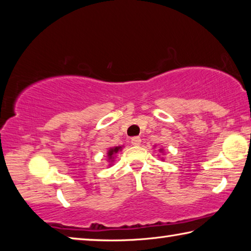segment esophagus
Listing matches in <instances>:
<instances>
[{
	"instance_id": "1",
	"label": "esophagus",
	"mask_w": 251,
	"mask_h": 251,
	"mask_svg": "<svg viewBox=\"0 0 251 251\" xmlns=\"http://www.w3.org/2000/svg\"><path fill=\"white\" fill-rule=\"evenodd\" d=\"M131 145H134V146H138L139 144L142 143V139L139 138V137H133L131 138Z\"/></svg>"
}]
</instances>
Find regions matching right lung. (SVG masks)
<instances>
[{"mask_svg":"<svg viewBox=\"0 0 251 251\" xmlns=\"http://www.w3.org/2000/svg\"><path fill=\"white\" fill-rule=\"evenodd\" d=\"M122 147H115V148H110V150L108 151V157H109V159H112L113 158V156L116 154V152L121 150Z\"/></svg>","mask_w":251,"mask_h":251,"instance_id":"1","label":"right lung"}]
</instances>
